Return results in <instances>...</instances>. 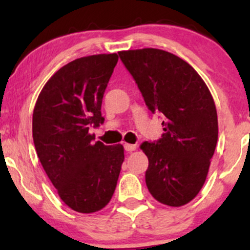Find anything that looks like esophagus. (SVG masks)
Instances as JSON below:
<instances>
[{"mask_svg":"<svg viewBox=\"0 0 250 250\" xmlns=\"http://www.w3.org/2000/svg\"><path fill=\"white\" fill-rule=\"evenodd\" d=\"M123 147H125V150L127 151H134L135 149H136V145H130V143H125L123 145Z\"/></svg>","mask_w":250,"mask_h":250,"instance_id":"obj_1","label":"esophagus"}]
</instances>
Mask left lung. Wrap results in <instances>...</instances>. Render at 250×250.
<instances>
[{
    "mask_svg": "<svg viewBox=\"0 0 250 250\" xmlns=\"http://www.w3.org/2000/svg\"><path fill=\"white\" fill-rule=\"evenodd\" d=\"M119 56L149 110L163 119L161 139L141 145L149 160V193L170 207L187 205L205 185L216 148L213 96L194 68L174 54L145 48Z\"/></svg>",
    "mask_w": 250,
    "mask_h": 250,
    "instance_id": "obj_1",
    "label": "left lung"
}]
</instances>
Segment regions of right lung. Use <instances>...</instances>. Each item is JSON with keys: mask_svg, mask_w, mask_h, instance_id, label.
<instances>
[{"mask_svg": "<svg viewBox=\"0 0 250 250\" xmlns=\"http://www.w3.org/2000/svg\"><path fill=\"white\" fill-rule=\"evenodd\" d=\"M117 61V54H100L63 65L34 108L40 162L61 200L79 213H95L108 205L125 160L121 145L94 142L89 134V128L104 122L102 99Z\"/></svg>", "mask_w": 250, "mask_h": 250, "instance_id": "1", "label": "right lung"}]
</instances>
